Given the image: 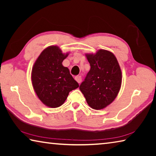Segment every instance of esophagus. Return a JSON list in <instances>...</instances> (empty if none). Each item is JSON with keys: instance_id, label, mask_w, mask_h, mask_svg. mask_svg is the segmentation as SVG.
Segmentation results:
<instances>
[{"instance_id": "1", "label": "esophagus", "mask_w": 156, "mask_h": 156, "mask_svg": "<svg viewBox=\"0 0 156 156\" xmlns=\"http://www.w3.org/2000/svg\"><path fill=\"white\" fill-rule=\"evenodd\" d=\"M75 80L78 82V83H80L82 82V77L81 76H76L75 77Z\"/></svg>"}]
</instances>
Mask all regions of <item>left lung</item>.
Listing matches in <instances>:
<instances>
[{"label": "left lung", "instance_id": "obj_1", "mask_svg": "<svg viewBox=\"0 0 156 156\" xmlns=\"http://www.w3.org/2000/svg\"><path fill=\"white\" fill-rule=\"evenodd\" d=\"M91 69L80 90L88 105L98 110L112 103L120 91L122 72L115 56L112 52L100 49L96 54H87Z\"/></svg>", "mask_w": 156, "mask_h": 156}]
</instances>
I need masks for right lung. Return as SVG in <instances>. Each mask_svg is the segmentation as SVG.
I'll use <instances>...</instances> for the list:
<instances>
[{"mask_svg": "<svg viewBox=\"0 0 156 156\" xmlns=\"http://www.w3.org/2000/svg\"><path fill=\"white\" fill-rule=\"evenodd\" d=\"M57 46L42 51L31 72V81L38 98L47 107L56 108L64 103L69 93L79 87L62 62L67 57Z\"/></svg>", "mask_w": 156, "mask_h": 156, "instance_id": "obj_1", "label": "right lung"}]
</instances>
